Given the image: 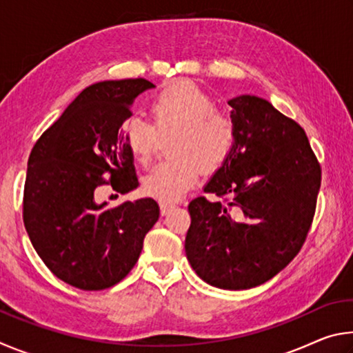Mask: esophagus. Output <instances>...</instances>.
Wrapping results in <instances>:
<instances>
[{
    "mask_svg": "<svg viewBox=\"0 0 353 353\" xmlns=\"http://www.w3.org/2000/svg\"><path fill=\"white\" fill-rule=\"evenodd\" d=\"M172 208H174V205L172 204H160V212H162V214L165 216V214H168L170 212H172Z\"/></svg>",
    "mask_w": 353,
    "mask_h": 353,
    "instance_id": "esophagus-1",
    "label": "esophagus"
}]
</instances>
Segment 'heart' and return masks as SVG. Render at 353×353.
<instances>
[{
    "label": "heart",
    "mask_w": 353,
    "mask_h": 353,
    "mask_svg": "<svg viewBox=\"0 0 353 353\" xmlns=\"http://www.w3.org/2000/svg\"><path fill=\"white\" fill-rule=\"evenodd\" d=\"M152 124L139 117L121 124V139L140 163L148 165L159 137L174 134L172 159L148 172L143 191L163 204H172L198 182L201 172L218 171L234 152L238 129L234 117L216 109L214 99L194 83L177 81L149 103Z\"/></svg>",
    "instance_id": "1"
}]
</instances>
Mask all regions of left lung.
<instances>
[{"instance_id": "left-lung-1", "label": "left lung", "mask_w": 353, "mask_h": 353, "mask_svg": "<svg viewBox=\"0 0 353 353\" xmlns=\"http://www.w3.org/2000/svg\"><path fill=\"white\" fill-rule=\"evenodd\" d=\"M238 129L234 152L204 188L223 201L190 202L185 252L196 274L216 288L268 282L307 240L321 187L305 130L266 99L229 101Z\"/></svg>"}]
</instances>
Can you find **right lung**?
Returning a JSON list of instances; mask_svg holds the SVG:
<instances>
[{
  "label": "right lung",
  "mask_w": 353,
  "mask_h": 353,
  "mask_svg": "<svg viewBox=\"0 0 353 353\" xmlns=\"http://www.w3.org/2000/svg\"><path fill=\"white\" fill-rule=\"evenodd\" d=\"M154 83L104 81L79 93L48 128L28 160L23 223L34 249L57 279L83 291L110 288L128 276L157 223L151 198L109 207L99 187H139L134 157L121 139L130 104Z\"/></svg>",
  "instance_id": "1"
}]
</instances>
